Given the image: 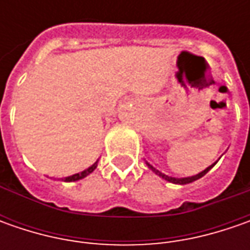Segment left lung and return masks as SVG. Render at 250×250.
Masks as SVG:
<instances>
[{
  "instance_id": "8db88e82",
  "label": "left lung",
  "mask_w": 250,
  "mask_h": 250,
  "mask_svg": "<svg viewBox=\"0 0 250 250\" xmlns=\"http://www.w3.org/2000/svg\"><path fill=\"white\" fill-rule=\"evenodd\" d=\"M147 164V167L153 171V172H156L159 177H161L163 179H166V181H168V182H172V184H179V185H187V184H190V182H193V181H197L199 178H202L203 175H206L207 172L211 169V168L216 166V163L214 164H211L210 167H207L205 171H202V172H199V174H196V175H193V177H187V178H174V177H168V175H166V174H163L161 171H159V169H156V168L153 167L151 164H149V163H146Z\"/></svg>"
}]
</instances>
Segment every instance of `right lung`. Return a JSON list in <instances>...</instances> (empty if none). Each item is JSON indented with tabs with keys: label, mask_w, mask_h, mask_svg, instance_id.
<instances>
[{
	"label": "right lung",
	"mask_w": 250,
	"mask_h": 250,
	"mask_svg": "<svg viewBox=\"0 0 250 250\" xmlns=\"http://www.w3.org/2000/svg\"><path fill=\"white\" fill-rule=\"evenodd\" d=\"M96 167H97V161H96L93 166H90L89 168H86V169L82 171V172H78V174H73V175H71V177L63 178L62 181H65V182H75V181H79V179H82V178L87 177L89 174H91V172L96 169Z\"/></svg>",
	"instance_id": "add662e5"
}]
</instances>
